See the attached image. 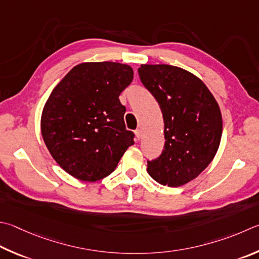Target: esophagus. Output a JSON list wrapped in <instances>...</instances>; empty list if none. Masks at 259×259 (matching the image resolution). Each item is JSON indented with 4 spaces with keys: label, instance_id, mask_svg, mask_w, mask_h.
<instances>
[{
    "label": "esophagus",
    "instance_id": "34e87169",
    "mask_svg": "<svg viewBox=\"0 0 259 259\" xmlns=\"http://www.w3.org/2000/svg\"><path fill=\"white\" fill-rule=\"evenodd\" d=\"M135 135H136V137H137V139H140V137H142V130L137 129L135 131Z\"/></svg>",
    "mask_w": 259,
    "mask_h": 259
}]
</instances>
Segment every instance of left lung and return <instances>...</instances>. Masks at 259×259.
Returning <instances> with one entry per match:
<instances>
[{"mask_svg":"<svg viewBox=\"0 0 259 259\" xmlns=\"http://www.w3.org/2000/svg\"><path fill=\"white\" fill-rule=\"evenodd\" d=\"M144 86L162 110L164 150L147 163L155 181L180 187L198 177L218 153L222 138V114L218 102L200 79L168 64H142Z\"/></svg>","mask_w":259,"mask_h":259,"instance_id":"left-lung-1","label":"left lung"}]
</instances>
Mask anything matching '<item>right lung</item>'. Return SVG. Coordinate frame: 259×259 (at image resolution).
I'll return each mask as SVG.
<instances>
[{"label":"right lung","instance_id":"1","mask_svg":"<svg viewBox=\"0 0 259 259\" xmlns=\"http://www.w3.org/2000/svg\"><path fill=\"white\" fill-rule=\"evenodd\" d=\"M133 78L130 65L83 62L52 91L41 112V137L70 176L86 182L104 179L135 144L119 100Z\"/></svg>","mask_w":259,"mask_h":259}]
</instances>
